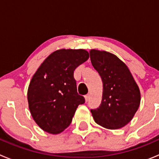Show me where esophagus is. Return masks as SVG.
<instances>
[{
    "mask_svg": "<svg viewBox=\"0 0 159 159\" xmlns=\"http://www.w3.org/2000/svg\"><path fill=\"white\" fill-rule=\"evenodd\" d=\"M89 94H86L85 96H84V99H85V102H88V101H89Z\"/></svg>",
    "mask_w": 159,
    "mask_h": 159,
    "instance_id": "esophagus-1",
    "label": "esophagus"
}]
</instances>
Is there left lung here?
<instances>
[{
  "mask_svg": "<svg viewBox=\"0 0 159 159\" xmlns=\"http://www.w3.org/2000/svg\"><path fill=\"white\" fill-rule=\"evenodd\" d=\"M89 53L91 64L103 83L102 103L99 108L91 109L94 121L105 129H121L139 109V86L127 65L116 55L94 49Z\"/></svg>",
  "mask_w": 159,
  "mask_h": 159,
  "instance_id": "left-lung-1",
  "label": "left lung"
}]
</instances>
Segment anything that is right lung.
Listing matches in <instances>:
<instances>
[{"label": "right lung", "instance_id": "right-lung-1", "mask_svg": "<svg viewBox=\"0 0 159 159\" xmlns=\"http://www.w3.org/2000/svg\"><path fill=\"white\" fill-rule=\"evenodd\" d=\"M84 49H61L51 53L32 77L28 90L29 109L38 125L59 134L70 125L84 98L77 91L74 70L89 59Z\"/></svg>", "mask_w": 159, "mask_h": 159}]
</instances>
